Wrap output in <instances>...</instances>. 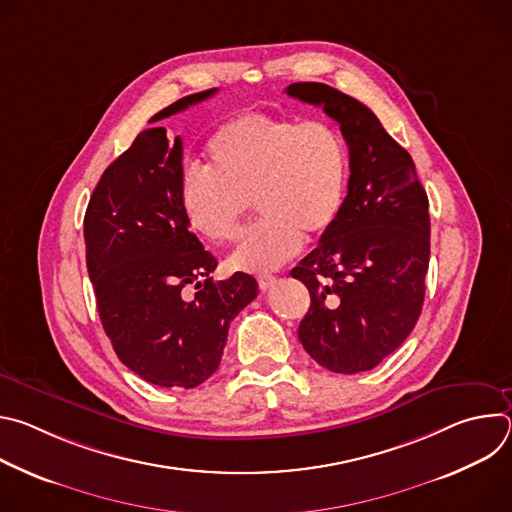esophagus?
<instances>
[{
    "mask_svg": "<svg viewBox=\"0 0 512 512\" xmlns=\"http://www.w3.org/2000/svg\"><path fill=\"white\" fill-rule=\"evenodd\" d=\"M257 283H259V287L263 289V291H267V289H271L275 283H277V277L275 275H259L257 277Z\"/></svg>",
    "mask_w": 512,
    "mask_h": 512,
    "instance_id": "34e87169",
    "label": "esophagus"
}]
</instances>
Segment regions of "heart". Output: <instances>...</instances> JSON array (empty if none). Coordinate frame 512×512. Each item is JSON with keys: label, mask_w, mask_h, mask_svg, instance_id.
<instances>
[{"label": "heart", "mask_w": 512, "mask_h": 512, "mask_svg": "<svg viewBox=\"0 0 512 512\" xmlns=\"http://www.w3.org/2000/svg\"><path fill=\"white\" fill-rule=\"evenodd\" d=\"M210 168L190 166L180 180L188 227L212 243L239 235L251 200L263 214L231 255L247 273H267L294 259L304 235L328 233L344 208L348 150L324 121L247 113L208 141Z\"/></svg>", "instance_id": "heart-1"}]
</instances>
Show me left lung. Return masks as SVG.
Wrapping results in <instances>:
<instances>
[{
	"mask_svg": "<svg viewBox=\"0 0 512 512\" xmlns=\"http://www.w3.org/2000/svg\"><path fill=\"white\" fill-rule=\"evenodd\" d=\"M285 93L322 107L340 125L350 154L336 225L291 269L312 298L298 336L332 373L371 371L405 342L423 308L427 194L407 150L367 105L324 83H294Z\"/></svg>",
	"mask_w": 512,
	"mask_h": 512,
	"instance_id": "8db88e82",
	"label": "left lung"
}]
</instances>
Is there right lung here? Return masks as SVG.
<instances>
[{"mask_svg": "<svg viewBox=\"0 0 512 512\" xmlns=\"http://www.w3.org/2000/svg\"><path fill=\"white\" fill-rule=\"evenodd\" d=\"M216 89L182 97L166 119ZM182 139L141 131L101 176L85 212L87 269L115 354L158 387L192 389L221 364L229 324L257 298L255 277L212 281L216 259L190 231L180 206ZM192 284V299L183 289Z\"/></svg>", "mask_w": 512, "mask_h": 512, "instance_id": "obj_1", "label": "right lung"}]
</instances>
